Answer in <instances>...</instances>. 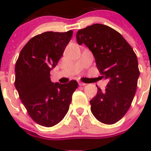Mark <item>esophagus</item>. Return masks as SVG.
<instances>
[{"label": "esophagus", "instance_id": "obj_1", "mask_svg": "<svg viewBox=\"0 0 151 151\" xmlns=\"http://www.w3.org/2000/svg\"><path fill=\"white\" fill-rule=\"evenodd\" d=\"M78 85H80V86H85V85H86V84H85V83L81 82V81H78Z\"/></svg>", "mask_w": 151, "mask_h": 151}]
</instances>
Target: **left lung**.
Instances as JSON below:
<instances>
[{
    "label": "left lung",
    "mask_w": 151,
    "mask_h": 151,
    "mask_svg": "<svg viewBox=\"0 0 151 151\" xmlns=\"http://www.w3.org/2000/svg\"><path fill=\"white\" fill-rule=\"evenodd\" d=\"M78 45L85 44L95 57L98 70L108 79L106 88L90 100L91 111L98 121L112 124L124 117L136 94L139 70L136 53L121 34L103 24L79 29Z\"/></svg>",
    "instance_id": "8db88e82"
}]
</instances>
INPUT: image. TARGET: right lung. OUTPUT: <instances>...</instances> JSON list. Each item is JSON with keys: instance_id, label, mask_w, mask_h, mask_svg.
I'll return each instance as SVG.
<instances>
[{"instance_id": "right-lung-1", "label": "right lung", "mask_w": 151, "mask_h": 151, "mask_svg": "<svg viewBox=\"0 0 151 151\" xmlns=\"http://www.w3.org/2000/svg\"><path fill=\"white\" fill-rule=\"evenodd\" d=\"M72 35V30L38 34L23 47L15 63V88L30 117L42 126H54L63 119L78 86L74 80L63 85L50 78Z\"/></svg>"}]
</instances>
